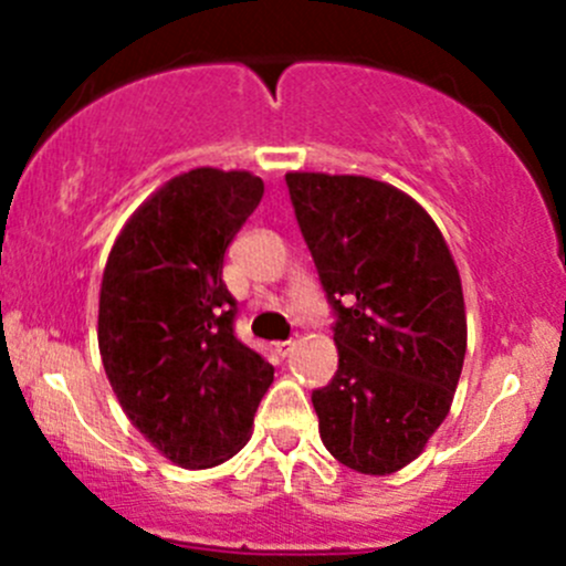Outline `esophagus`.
Returning <instances> with one entry per match:
<instances>
[{
    "mask_svg": "<svg viewBox=\"0 0 566 566\" xmlns=\"http://www.w3.org/2000/svg\"><path fill=\"white\" fill-rule=\"evenodd\" d=\"M295 345H298V339H284V342H279L276 350L282 353V356H290V353L295 350Z\"/></svg>",
    "mask_w": 566,
    "mask_h": 566,
    "instance_id": "34e87169",
    "label": "esophagus"
}]
</instances>
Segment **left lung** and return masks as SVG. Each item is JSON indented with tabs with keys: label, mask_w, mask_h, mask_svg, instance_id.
<instances>
[{
	"label": "left lung",
	"mask_w": 566,
	"mask_h": 566,
	"mask_svg": "<svg viewBox=\"0 0 566 566\" xmlns=\"http://www.w3.org/2000/svg\"><path fill=\"white\" fill-rule=\"evenodd\" d=\"M284 180L339 350L331 384L312 391L319 438L353 471L394 473L419 458L458 389V265L427 210L394 186L323 172Z\"/></svg>",
	"instance_id": "1"
}]
</instances>
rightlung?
Returning a JSON list of instances; mask_svg holds the SVG:
<instances>
[{
	"label": "right lung",
	"instance_id": "right-lung-1",
	"mask_svg": "<svg viewBox=\"0 0 566 566\" xmlns=\"http://www.w3.org/2000/svg\"><path fill=\"white\" fill-rule=\"evenodd\" d=\"M260 177L191 169L125 224L101 284L98 345L130 424L182 468L230 460L249 441L265 356L235 334L224 251L260 205Z\"/></svg>",
	"mask_w": 566,
	"mask_h": 566
}]
</instances>
